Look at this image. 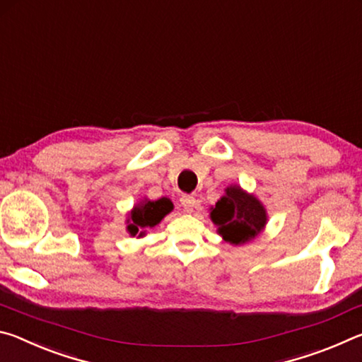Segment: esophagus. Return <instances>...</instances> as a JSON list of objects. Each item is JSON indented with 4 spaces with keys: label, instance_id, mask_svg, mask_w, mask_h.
Here are the masks:
<instances>
[{
    "label": "esophagus",
    "instance_id": "1",
    "mask_svg": "<svg viewBox=\"0 0 362 362\" xmlns=\"http://www.w3.org/2000/svg\"><path fill=\"white\" fill-rule=\"evenodd\" d=\"M180 203H182L183 209H185V212H193L196 204H198V201H196V199L193 198V196H187V194H185V196H182Z\"/></svg>",
    "mask_w": 362,
    "mask_h": 362
}]
</instances>
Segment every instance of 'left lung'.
<instances>
[{"instance_id":"left-lung-1","label":"left lung","mask_w":362,"mask_h":362,"mask_svg":"<svg viewBox=\"0 0 362 362\" xmlns=\"http://www.w3.org/2000/svg\"><path fill=\"white\" fill-rule=\"evenodd\" d=\"M209 211L217 233L231 246H243L255 240L268 222L267 207L254 193H247L240 185L226 187L225 194Z\"/></svg>"}]
</instances>
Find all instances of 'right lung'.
Segmentation results:
<instances>
[{"label":"right lung","mask_w":362,"mask_h":362,"mask_svg":"<svg viewBox=\"0 0 362 362\" xmlns=\"http://www.w3.org/2000/svg\"><path fill=\"white\" fill-rule=\"evenodd\" d=\"M174 211V204L169 198H159L151 201L148 198L140 199L137 204H134L132 209L127 212L126 217V231L134 238H144L146 230L156 226L161 220Z\"/></svg>","instance_id":"add662e5"}]
</instances>
